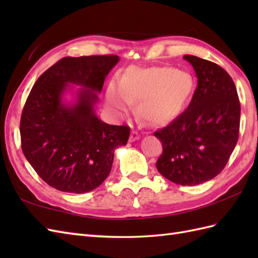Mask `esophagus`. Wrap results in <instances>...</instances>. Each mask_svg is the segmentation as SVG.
Here are the masks:
<instances>
[{"label":"esophagus","mask_w":258,"mask_h":258,"mask_svg":"<svg viewBox=\"0 0 258 258\" xmlns=\"http://www.w3.org/2000/svg\"><path fill=\"white\" fill-rule=\"evenodd\" d=\"M140 139H141V135L139 134V132H136V131H132V133H131L130 141L131 142H134V141H138Z\"/></svg>","instance_id":"obj_1"}]
</instances>
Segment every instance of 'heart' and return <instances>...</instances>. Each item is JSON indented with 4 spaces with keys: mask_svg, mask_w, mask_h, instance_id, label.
I'll return each instance as SVG.
<instances>
[{
    "mask_svg": "<svg viewBox=\"0 0 258 258\" xmlns=\"http://www.w3.org/2000/svg\"><path fill=\"white\" fill-rule=\"evenodd\" d=\"M194 91V78L187 72L171 67H131L120 82H109L105 101L118 116L127 114L139 101L141 116L152 124L163 125L183 114Z\"/></svg>",
    "mask_w": 258,
    "mask_h": 258,
    "instance_id": "b5f03b06",
    "label": "heart"
}]
</instances>
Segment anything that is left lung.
Instances as JSON below:
<instances>
[{
	"label": "left lung",
	"mask_w": 258,
	"mask_h": 258,
	"mask_svg": "<svg viewBox=\"0 0 258 258\" xmlns=\"http://www.w3.org/2000/svg\"><path fill=\"white\" fill-rule=\"evenodd\" d=\"M194 68L197 87L187 109L154 133L163 153L156 168L178 185H199L220 174L236 146L240 104L236 86L220 65L184 55Z\"/></svg>",
	"instance_id": "obj_1"
}]
</instances>
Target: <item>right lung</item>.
I'll return each instance as SVG.
<instances>
[{"mask_svg":"<svg viewBox=\"0 0 258 258\" xmlns=\"http://www.w3.org/2000/svg\"><path fill=\"white\" fill-rule=\"evenodd\" d=\"M118 61L117 55L64 57L33 85L21 116L22 151L52 187L75 194L95 189L111 172L115 150L127 143L128 126L104 123L94 111ZM70 84L81 89L67 103L62 96Z\"/></svg>","mask_w":258,"mask_h":258,"instance_id":"1","label":"right lung"}]
</instances>
